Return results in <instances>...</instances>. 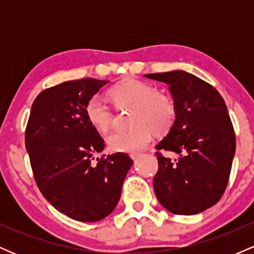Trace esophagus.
I'll return each instance as SVG.
<instances>
[{
  "mask_svg": "<svg viewBox=\"0 0 254 254\" xmlns=\"http://www.w3.org/2000/svg\"><path fill=\"white\" fill-rule=\"evenodd\" d=\"M130 157H131V159H132L133 160V161H137V160H138L139 159V157H141V154H131V155H130Z\"/></svg>",
  "mask_w": 254,
  "mask_h": 254,
  "instance_id": "obj_1",
  "label": "esophagus"
}]
</instances>
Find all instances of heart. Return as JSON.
<instances>
[{"label":"heart","mask_w":254,"mask_h":254,"mask_svg":"<svg viewBox=\"0 0 254 254\" xmlns=\"http://www.w3.org/2000/svg\"><path fill=\"white\" fill-rule=\"evenodd\" d=\"M109 98L117 109L132 107L127 129L113 131L107 136L110 150L138 153L151 141V131L162 135L171 129L176 118V106L170 95L156 90L153 84L138 78H127L110 88ZM87 121L99 132L105 133L113 123V112L99 97H93L84 107Z\"/></svg>","instance_id":"heart-1"}]
</instances>
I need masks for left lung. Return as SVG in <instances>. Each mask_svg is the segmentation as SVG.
<instances>
[{
	"instance_id": "1",
	"label": "left lung",
	"mask_w": 254,
	"mask_h": 254,
	"mask_svg": "<svg viewBox=\"0 0 254 254\" xmlns=\"http://www.w3.org/2000/svg\"><path fill=\"white\" fill-rule=\"evenodd\" d=\"M170 86L176 119L156 144L159 170L154 191L159 203L177 215H194L221 199L235 154V133L226 103L211 84L183 70L147 74ZM180 155L171 160L159 151Z\"/></svg>"
}]
</instances>
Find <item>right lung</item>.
<instances>
[{
    "label": "right lung",
    "instance_id": "1",
    "mask_svg": "<svg viewBox=\"0 0 254 254\" xmlns=\"http://www.w3.org/2000/svg\"><path fill=\"white\" fill-rule=\"evenodd\" d=\"M109 81H66L44 89L32 105L25 144L38 188L58 211L81 222L109 216L133 161L125 153L97 159L104 139L87 121V101Z\"/></svg>",
    "mask_w": 254,
    "mask_h": 254
}]
</instances>
